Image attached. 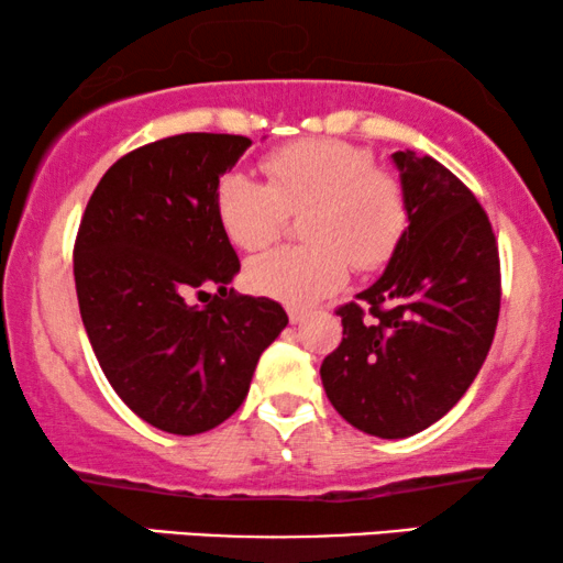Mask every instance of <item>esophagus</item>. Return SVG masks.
<instances>
[{
  "mask_svg": "<svg viewBox=\"0 0 563 563\" xmlns=\"http://www.w3.org/2000/svg\"><path fill=\"white\" fill-rule=\"evenodd\" d=\"M307 318H310V312H307V310H297V307H291V310H289L291 325H302Z\"/></svg>",
  "mask_w": 563,
  "mask_h": 563,
  "instance_id": "1",
  "label": "esophagus"
}]
</instances>
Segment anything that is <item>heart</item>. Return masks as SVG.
<instances>
[{
    "mask_svg": "<svg viewBox=\"0 0 563 563\" xmlns=\"http://www.w3.org/2000/svg\"><path fill=\"white\" fill-rule=\"evenodd\" d=\"M268 184L245 172L220 176L214 212L230 243L261 251L282 233L287 212L302 214L305 245L276 249L249 264L258 295L307 307L345 287L351 266L376 272L407 230V197L389 172L374 168L361 145L314 137L264 158Z\"/></svg>",
    "mask_w": 563,
    "mask_h": 563,
    "instance_id": "b5f03b06",
    "label": "heart"
}]
</instances>
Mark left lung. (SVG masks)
I'll return each mask as SVG.
<instances>
[{
	"label": "left lung",
	"mask_w": 563,
	"mask_h": 563,
	"mask_svg": "<svg viewBox=\"0 0 563 563\" xmlns=\"http://www.w3.org/2000/svg\"><path fill=\"white\" fill-rule=\"evenodd\" d=\"M391 164L407 197L402 243L358 302L338 310L343 341L320 366L341 418L389 441L430 428L466 395L499 318L487 212L435 158L397 151Z\"/></svg>",
	"instance_id": "1"
}]
</instances>
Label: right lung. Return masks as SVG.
<instances>
[{
    "instance_id": "obj_1",
    "label": "right lung",
    "mask_w": 563,
    "mask_h": 563,
    "mask_svg": "<svg viewBox=\"0 0 563 563\" xmlns=\"http://www.w3.org/2000/svg\"><path fill=\"white\" fill-rule=\"evenodd\" d=\"M251 141L181 133L107 168L84 210L74 279L91 349L137 418L174 435L225 422L287 312L233 295L241 261L214 212V189ZM218 288L207 308L191 294Z\"/></svg>"
}]
</instances>
